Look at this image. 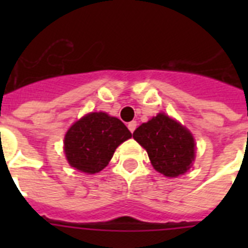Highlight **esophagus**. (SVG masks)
Wrapping results in <instances>:
<instances>
[{
	"instance_id": "1",
	"label": "esophagus",
	"mask_w": 248,
	"mask_h": 248,
	"mask_svg": "<svg viewBox=\"0 0 248 248\" xmlns=\"http://www.w3.org/2000/svg\"><path fill=\"white\" fill-rule=\"evenodd\" d=\"M136 126H138V124H136V121H131V122H128V124H127L128 130H130V131H131V132L135 131Z\"/></svg>"
}]
</instances>
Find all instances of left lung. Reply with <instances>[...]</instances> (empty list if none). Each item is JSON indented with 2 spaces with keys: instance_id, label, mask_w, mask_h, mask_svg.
<instances>
[{
  "instance_id": "left-lung-1",
  "label": "left lung",
  "mask_w": 248,
  "mask_h": 248,
  "mask_svg": "<svg viewBox=\"0 0 248 248\" xmlns=\"http://www.w3.org/2000/svg\"><path fill=\"white\" fill-rule=\"evenodd\" d=\"M132 136L148 152L155 170L165 176L176 177L192 167L196 155L193 135L165 113L140 124Z\"/></svg>"
}]
</instances>
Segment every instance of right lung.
<instances>
[{
    "mask_svg": "<svg viewBox=\"0 0 248 248\" xmlns=\"http://www.w3.org/2000/svg\"><path fill=\"white\" fill-rule=\"evenodd\" d=\"M131 136L122 121L104 112H93L68 130L64 152L72 167L86 173H96L108 165L117 147Z\"/></svg>",
    "mask_w": 248,
    "mask_h": 248,
    "instance_id": "1",
    "label": "right lung"
}]
</instances>
